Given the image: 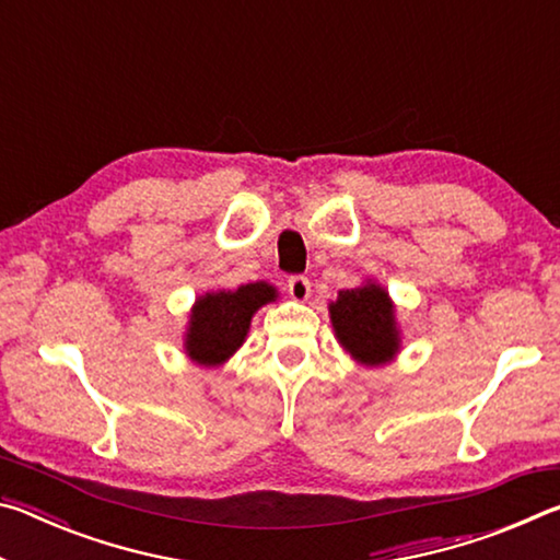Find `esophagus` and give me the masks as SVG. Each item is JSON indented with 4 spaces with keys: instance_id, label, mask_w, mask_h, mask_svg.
<instances>
[{
    "instance_id": "obj_1",
    "label": "esophagus",
    "mask_w": 560,
    "mask_h": 560,
    "mask_svg": "<svg viewBox=\"0 0 560 560\" xmlns=\"http://www.w3.org/2000/svg\"><path fill=\"white\" fill-rule=\"evenodd\" d=\"M287 291L293 301H308L311 296V281L306 277H291L287 283Z\"/></svg>"
}]
</instances>
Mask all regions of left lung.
Returning <instances> with one entry per match:
<instances>
[{
    "label": "left lung",
    "mask_w": 560,
    "mask_h": 560,
    "mask_svg": "<svg viewBox=\"0 0 560 560\" xmlns=\"http://www.w3.org/2000/svg\"><path fill=\"white\" fill-rule=\"evenodd\" d=\"M328 314L338 343L358 363H390L400 350L395 306L381 283L365 281L358 289L338 291V299L328 303Z\"/></svg>",
    "instance_id": "8db88e82"
}]
</instances>
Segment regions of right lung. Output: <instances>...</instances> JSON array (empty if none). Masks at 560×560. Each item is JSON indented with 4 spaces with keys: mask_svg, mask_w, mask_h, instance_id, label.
<instances>
[{
    "mask_svg": "<svg viewBox=\"0 0 560 560\" xmlns=\"http://www.w3.org/2000/svg\"><path fill=\"white\" fill-rule=\"evenodd\" d=\"M271 301H277V289L267 281L207 291L189 311L185 353L200 365H222L244 343L252 316Z\"/></svg>",
    "mask_w": 560,
    "mask_h": 560,
    "instance_id": "1",
    "label": "right lung"
}]
</instances>
